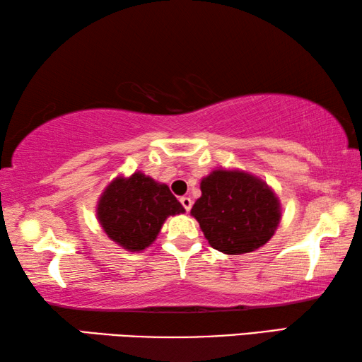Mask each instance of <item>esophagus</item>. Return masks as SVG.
Here are the masks:
<instances>
[{
  "label": "esophagus",
  "mask_w": 362,
  "mask_h": 362,
  "mask_svg": "<svg viewBox=\"0 0 362 362\" xmlns=\"http://www.w3.org/2000/svg\"><path fill=\"white\" fill-rule=\"evenodd\" d=\"M180 203H182V206H183V209H185L187 212H188L189 209H192V206H193V201H192V198H188V196H182Z\"/></svg>",
  "instance_id": "34e87169"
}]
</instances>
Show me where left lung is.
I'll return each instance as SVG.
<instances>
[{
	"label": "left lung",
	"mask_w": 362,
	"mask_h": 362,
	"mask_svg": "<svg viewBox=\"0 0 362 362\" xmlns=\"http://www.w3.org/2000/svg\"><path fill=\"white\" fill-rule=\"evenodd\" d=\"M201 198L192 207L206 240L228 255L262 247L276 231L281 206L259 177L243 170L216 169L201 180Z\"/></svg>",
	"instance_id": "8db88e82"
}]
</instances>
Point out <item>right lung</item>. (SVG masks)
Wrapping results in <instances>:
<instances>
[{
	"instance_id": "add662e5",
	"label": "right lung",
	"mask_w": 362,
	"mask_h": 362,
	"mask_svg": "<svg viewBox=\"0 0 362 362\" xmlns=\"http://www.w3.org/2000/svg\"><path fill=\"white\" fill-rule=\"evenodd\" d=\"M185 209L164 183L142 173L116 177L102 193L97 218L110 240L122 249L139 252L156 240L169 216Z\"/></svg>"
}]
</instances>
